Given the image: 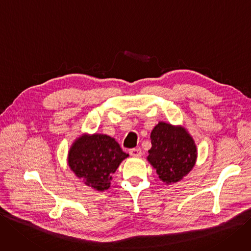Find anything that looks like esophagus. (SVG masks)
Returning <instances> with one entry per match:
<instances>
[{
    "instance_id": "1",
    "label": "esophagus",
    "mask_w": 251,
    "mask_h": 251,
    "mask_svg": "<svg viewBox=\"0 0 251 251\" xmlns=\"http://www.w3.org/2000/svg\"><path fill=\"white\" fill-rule=\"evenodd\" d=\"M129 154H130L132 157H141L142 156V150L140 148H135V149H131L129 151Z\"/></svg>"
}]
</instances>
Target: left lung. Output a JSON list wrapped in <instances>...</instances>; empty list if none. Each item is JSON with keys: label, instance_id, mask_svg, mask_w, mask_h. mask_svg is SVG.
Listing matches in <instances>:
<instances>
[{"label": "left lung", "instance_id": "obj_1", "mask_svg": "<svg viewBox=\"0 0 251 251\" xmlns=\"http://www.w3.org/2000/svg\"><path fill=\"white\" fill-rule=\"evenodd\" d=\"M152 147L147 160L156 170L165 184L183 180L198 159V148L193 137L182 125H172L160 121L150 135Z\"/></svg>", "mask_w": 251, "mask_h": 251}]
</instances>
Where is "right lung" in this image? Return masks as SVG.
<instances>
[{"mask_svg":"<svg viewBox=\"0 0 251 251\" xmlns=\"http://www.w3.org/2000/svg\"><path fill=\"white\" fill-rule=\"evenodd\" d=\"M128 156L114 137L101 133H83L72 143L67 163L86 186L104 191L110 187L113 174Z\"/></svg>","mask_w":251,"mask_h":251,"instance_id":"right-lung-1","label":"right lung"}]
</instances>
